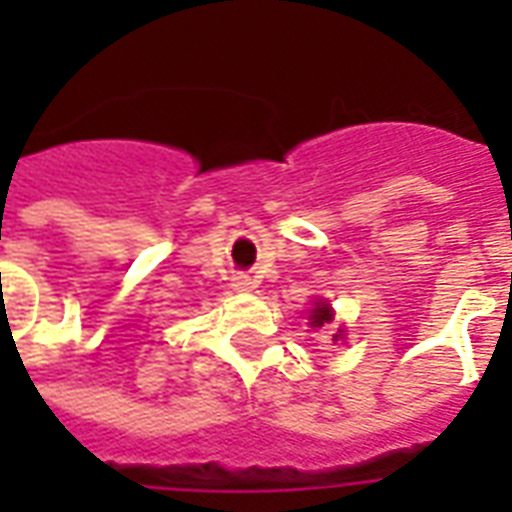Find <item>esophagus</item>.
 Segmentation results:
<instances>
[{"mask_svg":"<svg viewBox=\"0 0 512 512\" xmlns=\"http://www.w3.org/2000/svg\"><path fill=\"white\" fill-rule=\"evenodd\" d=\"M233 287L239 289V292H249V289L255 287V281L249 279L247 273H239V276H236V279H233Z\"/></svg>","mask_w":512,"mask_h":512,"instance_id":"1","label":"esophagus"}]
</instances>
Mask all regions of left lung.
<instances>
[{
    "label": "left lung",
    "instance_id": "8db88e82",
    "mask_svg": "<svg viewBox=\"0 0 512 512\" xmlns=\"http://www.w3.org/2000/svg\"><path fill=\"white\" fill-rule=\"evenodd\" d=\"M332 321V311H329L327 303H316V308L311 311V327H324ZM335 340H340V335H335Z\"/></svg>",
    "mask_w": 512,
    "mask_h": 512
}]
</instances>
